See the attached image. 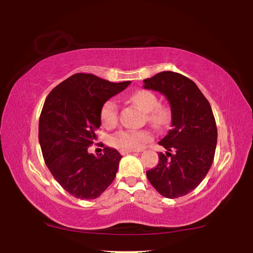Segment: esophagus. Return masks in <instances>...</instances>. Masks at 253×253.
I'll list each match as a JSON object with an SVG mask.
<instances>
[{
  "mask_svg": "<svg viewBox=\"0 0 253 253\" xmlns=\"http://www.w3.org/2000/svg\"><path fill=\"white\" fill-rule=\"evenodd\" d=\"M135 151H125V149H122L121 151V154L122 155H128V154H131V153H134Z\"/></svg>",
  "mask_w": 253,
  "mask_h": 253,
  "instance_id": "esophagus-1",
  "label": "esophagus"
}]
</instances>
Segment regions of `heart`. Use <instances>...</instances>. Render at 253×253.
<instances>
[{
	"label": "heart",
	"instance_id": "b5f03b06",
	"mask_svg": "<svg viewBox=\"0 0 253 253\" xmlns=\"http://www.w3.org/2000/svg\"><path fill=\"white\" fill-rule=\"evenodd\" d=\"M129 99L138 107L140 110L146 113L147 121L156 128H164L169 124L172 113L168 106L158 104V98L155 93L140 89L132 92ZM118 121V106L113 99L107 100L100 109V122L106 127H113ZM153 138L152 132L148 129H122L110 136L109 143L111 146L125 149V151H136L143 147L145 143Z\"/></svg>",
	"mask_w": 253,
	"mask_h": 253
}]
</instances>
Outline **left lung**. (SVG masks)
<instances>
[{"label":"left lung","instance_id":"left-lung-1","mask_svg":"<svg viewBox=\"0 0 253 253\" xmlns=\"http://www.w3.org/2000/svg\"><path fill=\"white\" fill-rule=\"evenodd\" d=\"M144 88L163 93L172 110V129L160 143L168 153L158 154L148 181L169 199L184 196L203 181L215 154L217 129L211 105L193 81L173 71L144 80Z\"/></svg>","mask_w":253,"mask_h":253}]
</instances>
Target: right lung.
Instances as JSON below:
<instances>
[{
  "instance_id": "1",
  "label": "right lung",
  "mask_w": 253,
  "mask_h": 253,
  "mask_svg": "<svg viewBox=\"0 0 253 253\" xmlns=\"http://www.w3.org/2000/svg\"><path fill=\"white\" fill-rule=\"evenodd\" d=\"M129 84L76 74L46 97L39 119L42 155L52 176L77 199L98 198L116 176L122 158L118 151L105 147L95 156L88 147L97 138L101 106Z\"/></svg>"
}]
</instances>
